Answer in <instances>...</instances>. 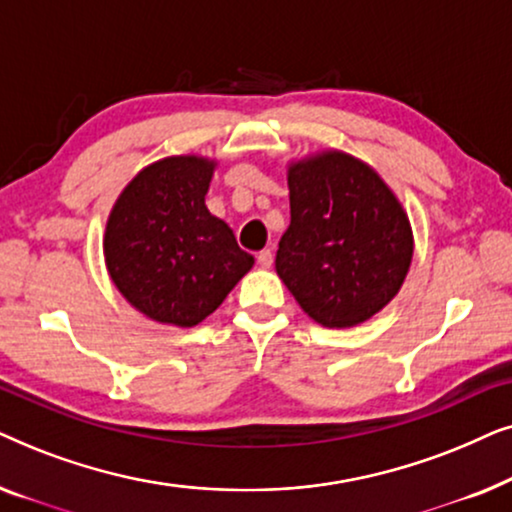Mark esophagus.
Returning <instances> with one entry per match:
<instances>
[{"mask_svg": "<svg viewBox=\"0 0 512 512\" xmlns=\"http://www.w3.org/2000/svg\"><path fill=\"white\" fill-rule=\"evenodd\" d=\"M256 263L261 265V268H270V265H272V251L270 249H263L261 254L256 256Z\"/></svg>", "mask_w": 512, "mask_h": 512, "instance_id": "1", "label": "esophagus"}]
</instances>
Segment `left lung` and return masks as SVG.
<instances>
[{"label":"left lung","instance_id":"obj_1","mask_svg":"<svg viewBox=\"0 0 512 512\" xmlns=\"http://www.w3.org/2000/svg\"><path fill=\"white\" fill-rule=\"evenodd\" d=\"M289 202L279 279L321 326L368 321L396 296L412 263L401 202L373 167L342 151L291 163Z\"/></svg>","mask_w":512,"mask_h":512}]
</instances>
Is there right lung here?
<instances>
[{
	"mask_svg": "<svg viewBox=\"0 0 512 512\" xmlns=\"http://www.w3.org/2000/svg\"><path fill=\"white\" fill-rule=\"evenodd\" d=\"M216 163L170 156L144 167L118 195L104 261L123 298L153 321L191 328L219 307L254 265L205 195Z\"/></svg>",
	"mask_w": 512,
	"mask_h": 512,
	"instance_id": "1",
	"label": "right lung"
}]
</instances>
